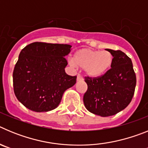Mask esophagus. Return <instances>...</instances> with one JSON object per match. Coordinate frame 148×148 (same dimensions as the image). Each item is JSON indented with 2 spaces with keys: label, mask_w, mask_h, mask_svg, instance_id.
<instances>
[{
  "label": "esophagus",
  "mask_w": 148,
  "mask_h": 148,
  "mask_svg": "<svg viewBox=\"0 0 148 148\" xmlns=\"http://www.w3.org/2000/svg\"><path fill=\"white\" fill-rule=\"evenodd\" d=\"M83 79H84L83 77H82L81 75L78 74V75H77V81H83Z\"/></svg>",
  "instance_id": "34e87169"
}]
</instances>
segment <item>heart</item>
<instances>
[{"label": "heart", "mask_w": 148, "mask_h": 148, "mask_svg": "<svg viewBox=\"0 0 148 148\" xmlns=\"http://www.w3.org/2000/svg\"><path fill=\"white\" fill-rule=\"evenodd\" d=\"M72 64L84 68L89 76L99 77L104 75L112 66L113 57L109 51L84 48L75 52Z\"/></svg>", "instance_id": "obj_1"}]
</instances>
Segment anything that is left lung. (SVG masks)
Instances as JSON below:
<instances>
[{
    "label": "left lung",
    "instance_id": "obj_1",
    "mask_svg": "<svg viewBox=\"0 0 148 148\" xmlns=\"http://www.w3.org/2000/svg\"><path fill=\"white\" fill-rule=\"evenodd\" d=\"M107 50L113 57L111 68L99 77H84L87 90L83 98L87 110L103 117L113 116L126 108L136 84L131 59L121 50Z\"/></svg>",
    "mask_w": 148,
    "mask_h": 148
}]
</instances>
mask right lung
I'll list each match as a JSON object with an SVG mask.
<instances>
[{
  "mask_svg": "<svg viewBox=\"0 0 148 148\" xmlns=\"http://www.w3.org/2000/svg\"><path fill=\"white\" fill-rule=\"evenodd\" d=\"M69 44L34 42L21 51L13 70L18 100L35 112H47L60 104L63 93L76 82L65 73Z\"/></svg>",
  "mask_w": 148,
  "mask_h": 148,
  "instance_id": "obj_1",
  "label": "right lung"
}]
</instances>
